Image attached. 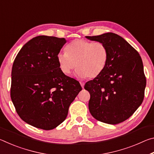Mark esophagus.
Masks as SVG:
<instances>
[{"mask_svg":"<svg viewBox=\"0 0 154 154\" xmlns=\"http://www.w3.org/2000/svg\"><path fill=\"white\" fill-rule=\"evenodd\" d=\"M80 84H81V86L82 87V88H83V87H84V83H83V82H80Z\"/></svg>","mask_w":154,"mask_h":154,"instance_id":"1","label":"esophagus"}]
</instances>
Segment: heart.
<instances>
[{
	"mask_svg": "<svg viewBox=\"0 0 154 154\" xmlns=\"http://www.w3.org/2000/svg\"><path fill=\"white\" fill-rule=\"evenodd\" d=\"M109 52L105 44L96 41L76 39L69 44L66 53H59L57 61L61 72L64 75L71 73L77 68L76 76L79 78L98 77L105 69Z\"/></svg>",
	"mask_w": 154,
	"mask_h": 154,
	"instance_id": "b5f03b06",
	"label": "heart"
}]
</instances>
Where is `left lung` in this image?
I'll return each mask as SVG.
<instances>
[{
    "label": "left lung",
    "mask_w": 154,
    "mask_h": 154,
    "mask_svg": "<svg viewBox=\"0 0 154 154\" xmlns=\"http://www.w3.org/2000/svg\"><path fill=\"white\" fill-rule=\"evenodd\" d=\"M85 38L104 43L109 52L102 73L85 84L90 94V113L104 123H121L136 111L144 98L146 78L141 58L124 38L115 33Z\"/></svg>",
    "instance_id": "obj_1"
}]
</instances>
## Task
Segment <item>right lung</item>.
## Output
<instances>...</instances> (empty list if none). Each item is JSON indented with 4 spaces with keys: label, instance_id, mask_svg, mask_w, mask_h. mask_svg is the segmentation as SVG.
<instances>
[{
    "label": "right lung",
    "instance_id": "obj_1",
    "mask_svg": "<svg viewBox=\"0 0 154 154\" xmlns=\"http://www.w3.org/2000/svg\"><path fill=\"white\" fill-rule=\"evenodd\" d=\"M64 38L45 35L22 47L13 64L11 98L23 121L46 130L62 123L69 106L82 90L60 69L57 56Z\"/></svg>",
    "mask_w": 154,
    "mask_h": 154
}]
</instances>
